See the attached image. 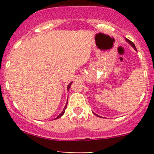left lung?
<instances>
[{"label": "left lung", "mask_w": 154, "mask_h": 154, "mask_svg": "<svg viewBox=\"0 0 154 154\" xmlns=\"http://www.w3.org/2000/svg\"><path fill=\"white\" fill-rule=\"evenodd\" d=\"M126 41H127V42H129V43H130V45H132V46H133V48H135V49H136V46H135V45H134V44H133V42H131V41H130V40L127 39V38H126Z\"/></svg>", "instance_id": "left-lung-1"}]
</instances>
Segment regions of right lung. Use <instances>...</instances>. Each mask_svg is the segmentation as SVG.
Returning a JSON list of instances; mask_svg holds the SVG:
<instances>
[{
    "instance_id": "obj_1",
    "label": "right lung",
    "mask_w": 154,
    "mask_h": 154,
    "mask_svg": "<svg viewBox=\"0 0 154 154\" xmlns=\"http://www.w3.org/2000/svg\"><path fill=\"white\" fill-rule=\"evenodd\" d=\"M71 83H70V84H69V85H68V87H67V88H68V89H69L70 86H71ZM67 104H68V103H66V106H65V108H64V109H63V112H61V113H60V115H59V116H57V118H56V119H59V118H60V117H61V116H63V114H64V113H65V111H66V107H67Z\"/></svg>"
}]
</instances>
